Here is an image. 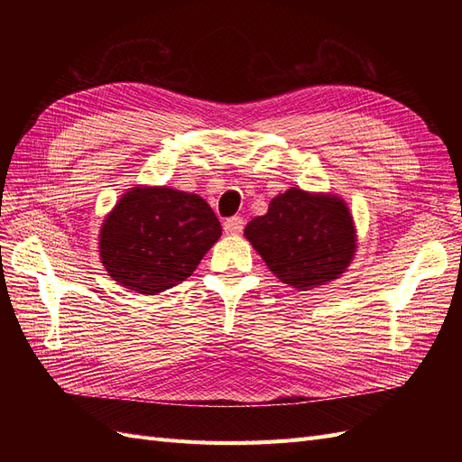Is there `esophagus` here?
Segmentation results:
<instances>
[{"label":"esophagus","instance_id":"esophagus-1","mask_svg":"<svg viewBox=\"0 0 462 462\" xmlns=\"http://www.w3.org/2000/svg\"><path fill=\"white\" fill-rule=\"evenodd\" d=\"M245 227V219L239 217V216H233L229 219H226V223H223V229H226L227 235H239Z\"/></svg>","mask_w":462,"mask_h":462}]
</instances>
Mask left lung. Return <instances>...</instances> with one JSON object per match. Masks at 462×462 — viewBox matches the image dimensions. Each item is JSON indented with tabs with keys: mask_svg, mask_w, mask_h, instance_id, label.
Returning a JSON list of instances; mask_svg holds the SVG:
<instances>
[{
	"mask_svg": "<svg viewBox=\"0 0 462 462\" xmlns=\"http://www.w3.org/2000/svg\"><path fill=\"white\" fill-rule=\"evenodd\" d=\"M246 241L282 283L309 291L335 282L356 253V227L333 192L291 187L245 227Z\"/></svg>",
	"mask_w": 462,
	"mask_h": 462,
	"instance_id": "obj_1",
	"label": "left lung"
}]
</instances>
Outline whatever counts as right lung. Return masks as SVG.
Returning <instances> with one entry per match:
<instances>
[{
	"instance_id": "right-lung-1",
	"label": "right lung",
	"mask_w": 462,
	"mask_h": 462,
	"mask_svg": "<svg viewBox=\"0 0 462 462\" xmlns=\"http://www.w3.org/2000/svg\"><path fill=\"white\" fill-rule=\"evenodd\" d=\"M221 236V223L199 194L134 185L104 217L97 253L121 287L158 295L192 275Z\"/></svg>"
}]
</instances>
